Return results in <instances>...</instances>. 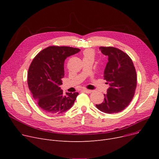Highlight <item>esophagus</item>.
Returning a JSON list of instances; mask_svg holds the SVG:
<instances>
[{
	"label": "esophagus",
	"mask_w": 159,
	"mask_h": 159,
	"mask_svg": "<svg viewBox=\"0 0 159 159\" xmlns=\"http://www.w3.org/2000/svg\"><path fill=\"white\" fill-rule=\"evenodd\" d=\"M83 91H84V92L87 93H90L92 92V90H90V89H83Z\"/></svg>",
	"instance_id": "esophagus-1"
}]
</instances>
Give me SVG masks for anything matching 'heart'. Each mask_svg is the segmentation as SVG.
Segmentation results:
<instances>
[{"instance_id":"1","label":"heart","mask_w":159,"mask_h":159,"mask_svg":"<svg viewBox=\"0 0 159 159\" xmlns=\"http://www.w3.org/2000/svg\"><path fill=\"white\" fill-rule=\"evenodd\" d=\"M83 54H84V57H93L94 55V52L92 49H86L84 51V53H83Z\"/></svg>"}]
</instances>
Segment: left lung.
I'll list each match as a JSON object with an SVG mask.
<instances>
[{
  "mask_svg": "<svg viewBox=\"0 0 159 159\" xmlns=\"http://www.w3.org/2000/svg\"><path fill=\"white\" fill-rule=\"evenodd\" d=\"M99 49L108 57L104 79L109 83L110 88L104 94V102L96 104V107L106 113H119L129 104L134 97L137 87L135 66L131 58L118 48L102 46Z\"/></svg>",
  "mask_w": 159,
  "mask_h": 159,
  "instance_id": "8db88e82",
  "label": "left lung"
}]
</instances>
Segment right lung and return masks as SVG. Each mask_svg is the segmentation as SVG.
I'll return each mask as SVG.
<instances>
[{"label":"right lung","mask_w":159,"mask_h":159,"mask_svg":"<svg viewBox=\"0 0 159 159\" xmlns=\"http://www.w3.org/2000/svg\"><path fill=\"white\" fill-rule=\"evenodd\" d=\"M79 48L49 46L32 61L28 73V84L39 106L49 114H59L70 109L78 92L66 93L61 89L64 76L66 58L77 53Z\"/></svg>","instance_id":"add662e5"}]
</instances>
